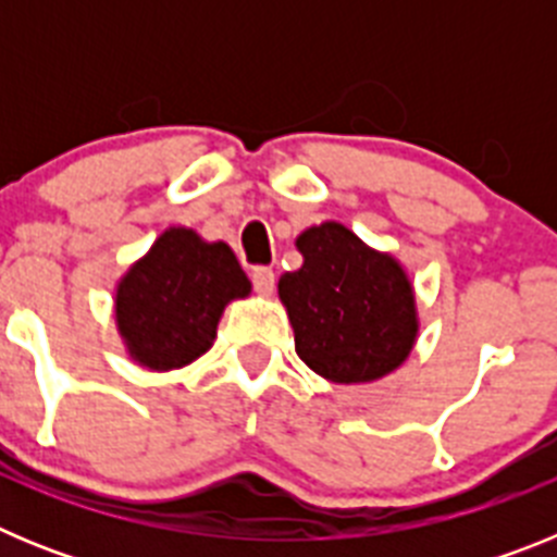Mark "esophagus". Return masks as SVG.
I'll list each match as a JSON object with an SVG mask.
<instances>
[{"instance_id":"34e87169","label":"esophagus","mask_w":557,"mask_h":557,"mask_svg":"<svg viewBox=\"0 0 557 557\" xmlns=\"http://www.w3.org/2000/svg\"><path fill=\"white\" fill-rule=\"evenodd\" d=\"M250 282H253L256 293L270 295L275 287V273L270 268H253V273H250Z\"/></svg>"}]
</instances>
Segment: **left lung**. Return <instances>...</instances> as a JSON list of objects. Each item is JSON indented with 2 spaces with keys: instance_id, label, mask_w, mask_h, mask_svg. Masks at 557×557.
Wrapping results in <instances>:
<instances>
[{
  "instance_id": "1",
  "label": "left lung",
  "mask_w": 557,
  "mask_h": 557,
  "mask_svg": "<svg viewBox=\"0 0 557 557\" xmlns=\"http://www.w3.org/2000/svg\"><path fill=\"white\" fill-rule=\"evenodd\" d=\"M301 270L278 278L298 357L337 385L396 371L418 334L416 295L401 264L339 223L298 236Z\"/></svg>"
}]
</instances>
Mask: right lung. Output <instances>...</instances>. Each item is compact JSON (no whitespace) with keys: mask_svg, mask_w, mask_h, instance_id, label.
I'll use <instances>...</instances> for the list:
<instances>
[{"mask_svg":"<svg viewBox=\"0 0 557 557\" xmlns=\"http://www.w3.org/2000/svg\"><path fill=\"white\" fill-rule=\"evenodd\" d=\"M248 293V275L228 245L170 228L120 282L116 323L139 366L184 368L211 348L225 304Z\"/></svg>","mask_w":557,"mask_h":557,"instance_id":"1","label":"right lung"}]
</instances>
